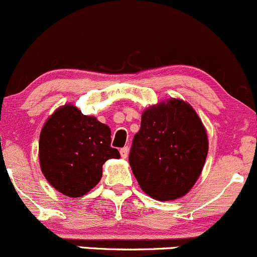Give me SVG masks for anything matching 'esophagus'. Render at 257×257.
Listing matches in <instances>:
<instances>
[{"label": "esophagus", "mask_w": 257, "mask_h": 257, "mask_svg": "<svg viewBox=\"0 0 257 257\" xmlns=\"http://www.w3.org/2000/svg\"><path fill=\"white\" fill-rule=\"evenodd\" d=\"M128 154H129V148L128 147H125V148H123V149H120V156L123 159L128 158Z\"/></svg>", "instance_id": "34e87169"}]
</instances>
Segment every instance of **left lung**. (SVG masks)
Here are the masks:
<instances>
[{"mask_svg": "<svg viewBox=\"0 0 257 257\" xmlns=\"http://www.w3.org/2000/svg\"><path fill=\"white\" fill-rule=\"evenodd\" d=\"M207 154V132L196 110L182 99L169 98L143 112L129 164L148 196L174 201L193 187Z\"/></svg>", "mask_w": 257, "mask_h": 257, "instance_id": "left-lung-1", "label": "left lung"}]
</instances>
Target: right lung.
<instances>
[{"label":"right lung","instance_id":"add662e5","mask_svg":"<svg viewBox=\"0 0 257 257\" xmlns=\"http://www.w3.org/2000/svg\"><path fill=\"white\" fill-rule=\"evenodd\" d=\"M110 148V129L77 107L64 104L48 118L39 137V164L48 182L67 197H81L102 177L108 159H119Z\"/></svg>","mask_w":257,"mask_h":257}]
</instances>
